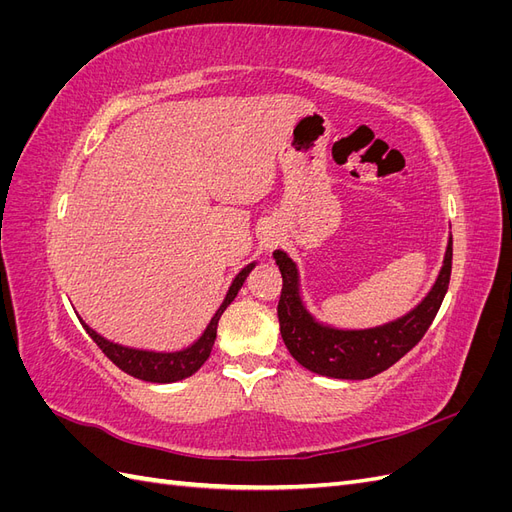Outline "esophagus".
Masks as SVG:
<instances>
[{
	"mask_svg": "<svg viewBox=\"0 0 512 512\" xmlns=\"http://www.w3.org/2000/svg\"><path fill=\"white\" fill-rule=\"evenodd\" d=\"M277 243H280V232H277L275 228H267V230L260 235V245L265 247L267 252H271L273 247H277Z\"/></svg>",
	"mask_w": 512,
	"mask_h": 512,
	"instance_id": "1",
	"label": "esophagus"
}]
</instances>
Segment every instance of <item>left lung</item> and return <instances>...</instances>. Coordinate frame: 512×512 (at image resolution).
Instances as JSON below:
<instances>
[{"instance_id":"left-lung-1","label":"left lung","mask_w":512,"mask_h":512,"mask_svg":"<svg viewBox=\"0 0 512 512\" xmlns=\"http://www.w3.org/2000/svg\"><path fill=\"white\" fill-rule=\"evenodd\" d=\"M273 258L284 280L277 318H280L282 339L294 361L327 378L365 380L395 365L427 333L451 282L453 237L448 239L440 275L427 297L406 316L386 322L382 327L359 331H344L318 322L303 305L297 265L282 250H275Z\"/></svg>"}]
</instances>
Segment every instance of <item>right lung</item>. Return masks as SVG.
<instances>
[{"label":"right lung","mask_w":512,"mask_h":512,"mask_svg":"<svg viewBox=\"0 0 512 512\" xmlns=\"http://www.w3.org/2000/svg\"><path fill=\"white\" fill-rule=\"evenodd\" d=\"M254 267H256V262H250V265L239 271V275L232 280L220 309L213 314L211 322L207 324L205 333L200 335L192 346L177 350V352H151V350H136V348H128V346H119V344L108 342V339L98 335L94 329H89L83 320H81V324L89 333V337L98 344V348L108 356V359H111L121 371H126V374H130L138 380L168 384V382L190 378L209 359L215 335H218V322L224 314V309L232 301H235L237 292L241 290V286L245 282V277L250 275V271Z\"/></svg>","instance_id":"1"}]
</instances>
